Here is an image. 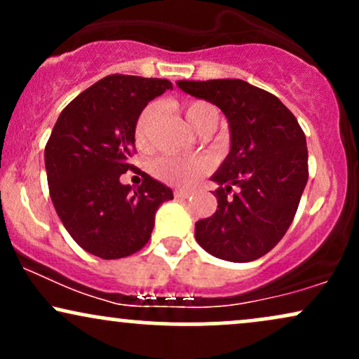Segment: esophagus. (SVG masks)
<instances>
[{"label":"esophagus","instance_id":"34e87169","mask_svg":"<svg viewBox=\"0 0 359 359\" xmlns=\"http://www.w3.org/2000/svg\"><path fill=\"white\" fill-rule=\"evenodd\" d=\"M174 196L177 197V199H187V197H191V192H189V191H179V189H177V191L174 192Z\"/></svg>","mask_w":359,"mask_h":359}]
</instances>
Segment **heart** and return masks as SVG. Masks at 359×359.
I'll use <instances>...</instances> for the list:
<instances>
[{
    "mask_svg": "<svg viewBox=\"0 0 359 359\" xmlns=\"http://www.w3.org/2000/svg\"><path fill=\"white\" fill-rule=\"evenodd\" d=\"M158 113V106L148 104L145 109L140 113L135 125V142L138 147H145L150 138L151 123ZM185 118L191 123L196 131H199L205 123H214L217 126L219 121V111L216 106L209 104L204 101H194L185 106ZM150 170L160 180L174 185H191L196 182L199 177L209 172V162L205 158H179V156L162 155L150 163Z\"/></svg>",
    "mask_w": 359,
    "mask_h": 359,
    "instance_id": "b5f03b06",
    "label": "heart"
}]
</instances>
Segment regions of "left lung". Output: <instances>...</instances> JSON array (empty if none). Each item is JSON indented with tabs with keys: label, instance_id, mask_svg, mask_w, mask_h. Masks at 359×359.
<instances>
[{
	"label": "left lung",
	"instance_id": "obj_1",
	"mask_svg": "<svg viewBox=\"0 0 359 359\" xmlns=\"http://www.w3.org/2000/svg\"><path fill=\"white\" fill-rule=\"evenodd\" d=\"M177 86L216 104L231 131V150L212 175L217 209L196 222V240L216 258L253 262L282 240L297 212L309 179L306 135L277 96L241 79Z\"/></svg>",
	"mask_w": 359,
	"mask_h": 359
}]
</instances>
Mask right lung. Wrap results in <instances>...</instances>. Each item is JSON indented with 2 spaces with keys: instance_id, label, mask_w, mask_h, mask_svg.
I'll list each match as a JSON object with an SVG mask.
<instances>
[{
  "instance_id": "right-lung-1",
  "label": "right lung",
  "mask_w": 359,
  "mask_h": 359,
  "mask_svg": "<svg viewBox=\"0 0 359 359\" xmlns=\"http://www.w3.org/2000/svg\"><path fill=\"white\" fill-rule=\"evenodd\" d=\"M172 89L167 79L113 74L65 106L45 145L53 208L72 240L90 255L116 259L150 240L160 204L174 199L145 172L137 189L119 177L131 170L135 125L148 101Z\"/></svg>"
}]
</instances>
